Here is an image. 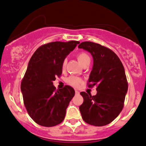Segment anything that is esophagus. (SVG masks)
<instances>
[{"label":"esophagus","instance_id":"obj_1","mask_svg":"<svg viewBox=\"0 0 146 146\" xmlns=\"http://www.w3.org/2000/svg\"><path fill=\"white\" fill-rule=\"evenodd\" d=\"M75 92H76V94H78V93H79V91H78V90H75Z\"/></svg>","mask_w":146,"mask_h":146}]
</instances>
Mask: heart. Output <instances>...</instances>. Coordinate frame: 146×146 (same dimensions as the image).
Listing matches in <instances>:
<instances>
[{
	"label": "heart",
	"instance_id": "obj_1",
	"mask_svg": "<svg viewBox=\"0 0 146 146\" xmlns=\"http://www.w3.org/2000/svg\"><path fill=\"white\" fill-rule=\"evenodd\" d=\"M76 58H77L79 63H80L83 67H84L85 66H87V65L90 64V56H89L88 53H87L86 52H79V53L76 55ZM66 66V60H63V63H62V69H63V70H65ZM66 81H67L68 84H69L70 86H73V87H78V86H80V84H81L82 79L80 78L77 77V76H70L69 78H68Z\"/></svg>",
	"mask_w": 146,
	"mask_h": 146
}]
</instances>
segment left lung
<instances>
[{
	"label": "left lung",
	"mask_w": 146,
	"mask_h": 146,
	"mask_svg": "<svg viewBox=\"0 0 146 146\" xmlns=\"http://www.w3.org/2000/svg\"><path fill=\"white\" fill-rule=\"evenodd\" d=\"M91 53L93 66L88 86H97L96 96L81 92L83 103L79 107L83 121L103 126L117 118L124 106L128 81L121 60L111 49L98 43L82 42L78 46Z\"/></svg>",
	"instance_id": "1"
}]
</instances>
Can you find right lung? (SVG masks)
<instances>
[{
  "mask_svg": "<svg viewBox=\"0 0 146 146\" xmlns=\"http://www.w3.org/2000/svg\"><path fill=\"white\" fill-rule=\"evenodd\" d=\"M79 43L71 40L46 43L30 59L21 89L27 112L38 125L52 127L64 120L75 90L69 86L56 90L53 82L61 76L62 63Z\"/></svg>",
  "mask_w": 146,
  "mask_h": 146,
  "instance_id": "right-lung-1",
  "label": "right lung"
}]
</instances>
